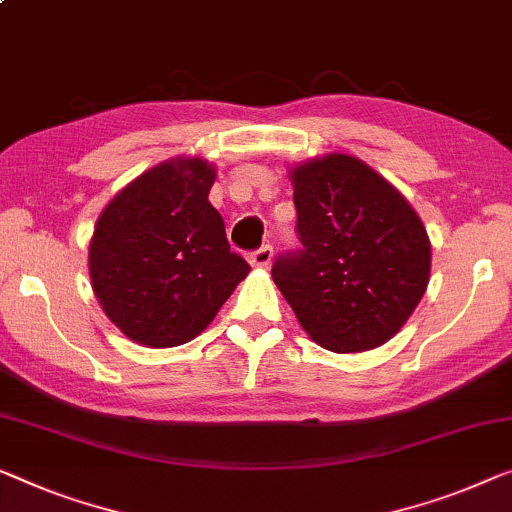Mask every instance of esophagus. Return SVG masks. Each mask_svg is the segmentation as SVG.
Wrapping results in <instances>:
<instances>
[{
    "instance_id": "34e87169",
    "label": "esophagus",
    "mask_w": 512,
    "mask_h": 512,
    "mask_svg": "<svg viewBox=\"0 0 512 512\" xmlns=\"http://www.w3.org/2000/svg\"><path fill=\"white\" fill-rule=\"evenodd\" d=\"M271 259H273V248L271 246H262V248H257L248 255V262L257 266V269H266V266L271 264Z\"/></svg>"
}]
</instances>
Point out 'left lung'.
I'll return each mask as SVG.
<instances>
[{
	"instance_id": "left-lung-1",
	"label": "left lung",
	"mask_w": 512,
	"mask_h": 512,
	"mask_svg": "<svg viewBox=\"0 0 512 512\" xmlns=\"http://www.w3.org/2000/svg\"><path fill=\"white\" fill-rule=\"evenodd\" d=\"M301 250L271 276L319 347L354 354L384 345L421 303L430 239L411 204L363 160L329 154L296 165Z\"/></svg>"
}]
</instances>
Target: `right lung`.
Masks as SVG:
<instances>
[{
	"label": "right lung",
	"instance_id": "add662e5",
	"mask_svg": "<svg viewBox=\"0 0 512 512\" xmlns=\"http://www.w3.org/2000/svg\"><path fill=\"white\" fill-rule=\"evenodd\" d=\"M216 170L172 158L140 174L98 216L89 243L91 287L117 329L144 347L200 335L250 266L230 250L211 207Z\"/></svg>",
	"mask_w": 512,
	"mask_h": 512
}]
</instances>
